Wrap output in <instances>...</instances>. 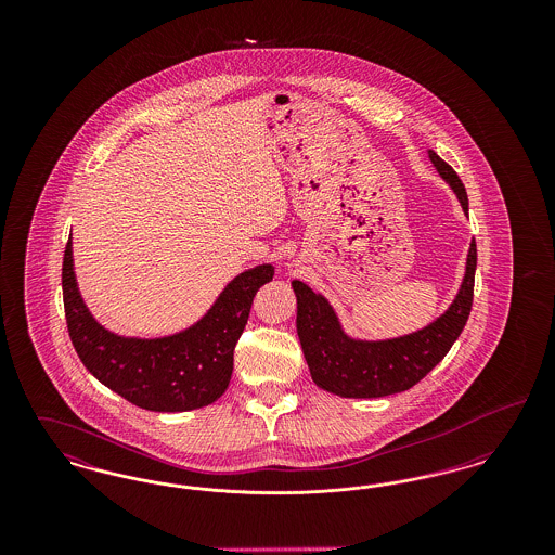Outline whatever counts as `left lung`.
<instances>
[{
	"label": "left lung",
	"mask_w": 555,
	"mask_h": 555,
	"mask_svg": "<svg viewBox=\"0 0 555 555\" xmlns=\"http://www.w3.org/2000/svg\"><path fill=\"white\" fill-rule=\"evenodd\" d=\"M428 159L468 214V195L453 168L433 150ZM476 243L470 241L466 270L443 314L423 328L389 339H360L349 335L328 299L306 285L291 281L297 297V337L304 358L320 389L339 397L369 399L408 391L435 369L466 326L475 289Z\"/></svg>",
	"instance_id": "obj_1"
}]
</instances>
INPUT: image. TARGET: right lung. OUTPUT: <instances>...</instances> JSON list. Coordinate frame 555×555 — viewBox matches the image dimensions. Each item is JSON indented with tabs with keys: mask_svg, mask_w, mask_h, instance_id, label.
Returning a JSON list of instances; mask_svg holds the SVG:
<instances>
[{
	"mask_svg": "<svg viewBox=\"0 0 555 555\" xmlns=\"http://www.w3.org/2000/svg\"><path fill=\"white\" fill-rule=\"evenodd\" d=\"M272 276V264L238 272L204 317L177 333L162 337L118 335L98 322L80 295L70 235L62 266L68 333L85 369L134 405L152 412L206 408L227 391L233 351L247 324L254 295Z\"/></svg>",
	"mask_w": 555,
	"mask_h": 555,
	"instance_id": "obj_1",
	"label": "right lung"
}]
</instances>
